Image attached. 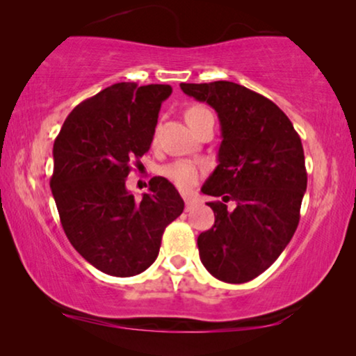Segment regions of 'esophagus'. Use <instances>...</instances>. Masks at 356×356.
I'll return each instance as SVG.
<instances>
[{"label": "esophagus", "instance_id": "esophagus-1", "mask_svg": "<svg viewBox=\"0 0 356 356\" xmlns=\"http://www.w3.org/2000/svg\"><path fill=\"white\" fill-rule=\"evenodd\" d=\"M184 204H186L184 209H186V212H189V211H193L194 206L197 204V199L193 197V196H186V197H184Z\"/></svg>", "mask_w": 356, "mask_h": 356}]
</instances>
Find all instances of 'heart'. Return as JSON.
Returning a JSON list of instances; mask_svg holds the SVG:
<instances>
[{
    "instance_id": "obj_1",
    "label": "heart",
    "mask_w": 356,
    "mask_h": 356,
    "mask_svg": "<svg viewBox=\"0 0 356 356\" xmlns=\"http://www.w3.org/2000/svg\"><path fill=\"white\" fill-rule=\"evenodd\" d=\"M207 113V110L204 106H191L186 111V121L196 118V116ZM165 175L170 181H173L178 188H191L194 183L199 179V175H201V168L197 167L196 163L189 162V160H177V162L170 163L165 167Z\"/></svg>"
}]
</instances>
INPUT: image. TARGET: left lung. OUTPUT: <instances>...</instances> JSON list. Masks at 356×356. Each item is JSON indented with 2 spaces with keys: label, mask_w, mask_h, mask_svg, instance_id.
<instances>
[{
  "label": "left lung",
  "mask_w": 356,
  "mask_h": 356,
  "mask_svg": "<svg viewBox=\"0 0 356 356\" xmlns=\"http://www.w3.org/2000/svg\"><path fill=\"white\" fill-rule=\"evenodd\" d=\"M179 87L211 105L222 128L218 165L201 189L222 201L207 202L216 222L197 236L199 257L216 279L245 284L274 264L298 227L308 183L303 145L264 95L228 81Z\"/></svg>",
  "instance_id": "left-lung-1"
}]
</instances>
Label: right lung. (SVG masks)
I'll return each instance as SVG.
<instances>
[{
	"label": "right lung",
	"mask_w": 356,
	"mask_h": 356,
	"mask_svg": "<svg viewBox=\"0 0 356 356\" xmlns=\"http://www.w3.org/2000/svg\"><path fill=\"white\" fill-rule=\"evenodd\" d=\"M167 84L118 82L81 102L53 144L50 186L67 240L95 269L133 277L157 259L168 223L184 202L154 177L140 201L126 189L131 163L147 152Z\"/></svg>",
	"instance_id": "1"
}]
</instances>
